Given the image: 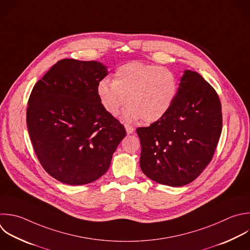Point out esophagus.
Masks as SVG:
<instances>
[{"instance_id":"34e87169","label":"esophagus","mask_w":250,"mask_h":250,"mask_svg":"<svg viewBox=\"0 0 250 250\" xmlns=\"http://www.w3.org/2000/svg\"><path fill=\"white\" fill-rule=\"evenodd\" d=\"M125 129H126V132H127V134L128 135H131V134H133L134 133V128L132 127V126H130V125H127V124H125Z\"/></svg>"}]
</instances>
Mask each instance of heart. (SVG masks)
I'll return each instance as SVG.
<instances>
[{"label":"heart","instance_id":"b5f03b06","mask_svg":"<svg viewBox=\"0 0 250 250\" xmlns=\"http://www.w3.org/2000/svg\"><path fill=\"white\" fill-rule=\"evenodd\" d=\"M179 90L175 73L167 68L132 62L119 66L113 80L101 79L97 95L104 109L116 116L126 102L122 119L134 122L143 119L153 123L161 119L173 105Z\"/></svg>","mask_w":250,"mask_h":250}]
</instances>
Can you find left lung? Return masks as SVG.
Returning a JSON list of instances; mask_svg holds the SVG:
<instances>
[{
  "label": "left lung",
  "mask_w": 250,
  "mask_h": 250,
  "mask_svg": "<svg viewBox=\"0 0 250 250\" xmlns=\"http://www.w3.org/2000/svg\"><path fill=\"white\" fill-rule=\"evenodd\" d=\"M221 131L217 93L200 74L187 69L169 111L150 126L137 129L141 169L156 183L188 185L211 161Z\"/></svg>",
  "instance_id": "obj_1"
}]
</instances>
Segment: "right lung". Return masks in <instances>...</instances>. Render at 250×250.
Wrapping results in <instances>:
<instances>
[{
	"label": "right lung",
	"instance_id": "1",
	"mask_svg": "<svg viewBox=\"0 0 250 250\" xmlns=\"http://www.w3.org/2000/svg\"><path fill=\"white\" fill-rule=\"evenodd\" d=\"M107 74L102 62L65 59L31 92L26 122L34 150L43 168L66 185H86L102 177L126 136L97 95L99 81Z\"/></svg>",
	"mask_w": 250,
	"mask_h": 250
}]
</instances>
